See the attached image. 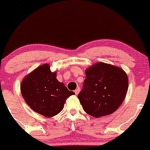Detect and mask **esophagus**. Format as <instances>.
Segmentation results:
<instances>
[{
    "mask_svg": "<svg viewBox=\"0 0 150 150\" xmlns=\"http://www.w3.org/2000/svg\"><path fill=\"white\" fill-rule=\"evenodd\" d=\"M79 91H80V88H76V90H75V91H74V92H75V94H76V95H77L78 94H79Z\"/></svg>",
    "mask_w": 150,
    "mask_h": 150,
    "instance_id": "34e87169",
    "label": "esophagus"
}]
</instances>
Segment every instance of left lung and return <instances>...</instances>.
I'll return each mask as SVG.
<instances>
[{
	"instance_id": "1",
	"label": "left lung",
	"mask_w": 150,
	"mask_h": 150,
	"mask_svg": "<svg viewBox=\"0 0 150 150\" xmlns=\"http://www.w3.org/2000/svg\"><path fill=\"white\" fill-rule=\"evenodd\" d=\"M128 88V76L122 69L98 62L86 69L78 98L85 112L94 117H101L111 114L120 107Z\"/></svg>"
}]
</instances>
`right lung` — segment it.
I'll return each mask as SVG.
<instances>
[{
	"label": "right lung",
	"mask_w": 150,
	"mask_h": 150,
	"mask_svg": "<svg viewBox=\"0 0 150 150\" xmlns=\"http://www.w3.org/2000/svg\"><path fill=\"white\" fill-rule=\"evenodd\" d=\"M21 92L28 105L36 112L46 117L59 114L63 110L66 99L74 92L69 91L63 83L56 79V72L50 71L44 64L25 76Z\"/></svg>",
	"instance_id": "right-lung-1"
}]
</instances>
